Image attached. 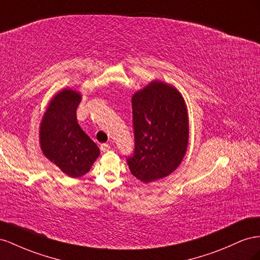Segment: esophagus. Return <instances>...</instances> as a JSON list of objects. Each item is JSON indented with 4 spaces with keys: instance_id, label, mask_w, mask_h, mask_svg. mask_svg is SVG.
<instances>
[{
    "instance_id": "obj_1",
    "label": "esophagus",
    "mask_w": 260,
    "mask_h": 260,
    "mask_svg": "<svg viewBox=\"0 0 260 260\" xmlns=\"http://www.w3.org/2000/svg\"><path fill=\"white\" fill-rule=\"evenodd\" d=\"M101 150L103 152H107L110 150V145L107 143H103V144H101Z\"/></svg>"
}]
</instances>
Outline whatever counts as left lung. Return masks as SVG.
<instances>
[{
    "instance_id": "8db88e82",
    "label": "left lung",
    "mask_w": 260,
    "mask_h": 260,
    "mask_svg": "<svg viewBox=\"0 0 260 260\" xmlns=\"http://www.w3.org/2000/svg\"><path fill=\"white\" fill-rule=\"evenodd\" d=\"M135 152L127 159L140 181L165 178L184 159L189 140L187 106L179 90L154 80L132 96Z\"/></svg>"
}]
</instances>
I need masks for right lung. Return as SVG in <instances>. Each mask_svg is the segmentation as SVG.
<instances>
[{
  "mask_svg": "<svg viewBox=\"0 0 260 260\" xmlns=\"http://www.w3.org/2000/svg\"><path fill=\"white\" fill-rule=\"evenodd\" d=\"M81 101L78 90H59L49 102L39 127L44 155L72 178L85 175L101 153L78 123L76 108Z\"/></svg>",
  "mask_w": 260,
  "mask_h": 260,
  "instance_id": "right-lung-1",
  "label": "right lung"
}]
</instances>
